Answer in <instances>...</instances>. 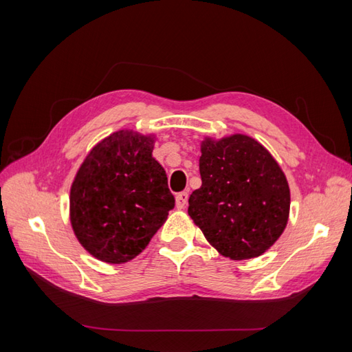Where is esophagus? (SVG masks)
I'll list each match as a JSON object with an SVG mask.
<instances>
[{"instance_id":"34e87169","label":"esophagus","mask_w":352,"mask_h":352,"mask_svg":"<svg viewBox=\"0 0 352 352\" xmlns=\"http://www.w3.org/2000/svg\"><path fill=\"white\" fill-rule=\"evenodd\" d=\"M188 198H189L188 192H179V194L176 195V207H177L179 210L186 208V206H188Z\"/></svg>"}]
</instances>
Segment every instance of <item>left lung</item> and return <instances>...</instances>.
Masks as SVG:
<instances>
[{"instance_id":"8db88e82","label":"left lung","mask_w":352,"mask_h":352,"mask_svg":"<svg viewBox=\"0 0 352 352\" xmlns=\"http://www.w3.org/2000/svg\"><path fill=\"white\" fill-rule=\"evenodd\" d=\"M202 185L189 197L188 214L207 241L232 260L267 251L283 233L291 194L279 164L247 135L201 144Z\"/></svg>"}]
</instances>
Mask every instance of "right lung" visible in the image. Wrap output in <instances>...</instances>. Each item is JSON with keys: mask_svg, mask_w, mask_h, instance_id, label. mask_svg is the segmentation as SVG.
Here are the masks:
<instances>
[{"mask_svg": "<svg viewBox=\"0 0 352 352\" xmlns=\"http://www.w3.org/2000/svg\"><path fill=\"white\" fill-rule=\"evenodd\" d=\"M153 148V136L119 131L92 148L74 177L72 228L95 258L110 264L135 258L175 207Z\"/></svg>", "mask_w": 352, "mask_h": 352, "instance_id": "right-lung-1", "label": "right lung"}]
</instances>
